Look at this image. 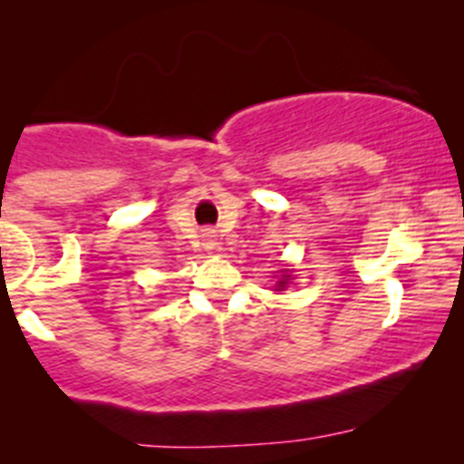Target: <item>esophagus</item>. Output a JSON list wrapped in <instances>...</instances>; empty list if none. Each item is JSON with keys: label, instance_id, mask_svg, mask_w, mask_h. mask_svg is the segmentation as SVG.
Wrapping results in <instances>:
<instances>
[{"label": "esophagus", "instance_id": "34e87169", "mask_svg": "<svg viewBox=\"0 0 464 464\" xmlns=\"http://www.w3.org/2000/svg\"><path fill=\"white\" fill-rule=\"evenodd\" d=\"M204 246H207V248H214L216 246L214 232H204Z\"/></svg>", "mask_w": 464, "mask_h": 464}]
</instances>
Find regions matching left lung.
I'll return each instance as SVG.
<instances>
[{"instance_id":"1","label":"left lung","mask_w":464,"mask_h":464,"mask_svg":"<svg viewBox=\"0 0 464 464\" xmlns=\"http://www.w3.org/2000/svg\"><path fill=\"white\" fill-rule=\"evenodd\" d=\"M287 280H290V276L283 274V278L278 280V285H276V287H278V290H285V287H287Z\"/></svg>"}]
</instances>
